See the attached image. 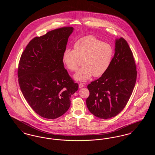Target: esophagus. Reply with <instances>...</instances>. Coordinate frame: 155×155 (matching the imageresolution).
<instances>
[{"mask_svg":"<svg viewBox=\"0 0 155 155\" xmlns=\"http://www.w3.org/2000/svg\"><path fill=\"white\" fill-rule=\"evenodd\" d=\"M84 84H83V83H80V84H79V88H83V87H84Z\"/></svg>","mask_w":155,"mask_h":155,"instance_id":"34e87169","label":"esophagus"}]
</instances>
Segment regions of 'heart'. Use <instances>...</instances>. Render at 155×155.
<instances>
[{"label": "heart", "instance_id": "heart-1", "mask_svg": "<svg viewBox=\"0 0 155 155\" xmlns=\"http://www.w3.org/2000/svg\"><path fill=\"white\" fill-rule=\"evenodd\" d=\"M113 49L110 45L102 42L94 36L81 38L74 44V49L67 48L63 53V62L71 71H76L78 59L83 65L74 74L77 81H88L94 75L101 77L110 66Z\"/></svg>", "mask_w": 155, "mask_h": 155}]
</instances>
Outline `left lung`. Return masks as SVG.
I'll use <instances>...</instances> for the list:
<instances>
[{"label":"left lung","instance_id":"1","mask_svg":"<svg viewBox=\"0 0 155 155\" xmlns=\"http://www.w3.org/2000/svg\"><path fill=\"white\" fill-rule=\"evenodd\" d=\"M115 42V53L109 69L87 86L89 96L86 103L89 111L103 119L115 117L123 110L137 80L136 65L127 42L120 38Z\"/></svg>","mask_w":155,"mask_h":155}]
</instances>
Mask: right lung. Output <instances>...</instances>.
<instances>
[{
    "mask_svg": "<svg viewBox=\"0 0 155 155\" xmlns=\"http://www.w3.org/2000/svg\"><path fill=\"white\" fill-rule=\"evenodd\" d=\"M73 27L52 30L33 38L22 52L18 67L19 85L31 107L40 116L55 119L70 106V97L78 85L63 62Z\"/></svg>",
    "mask_w": 155,
    "mask_h": 155,
    "instance_id": "1",
    "label": "right lung"
}]
</instances>
